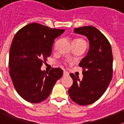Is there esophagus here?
<instances>
[{"label":"esophagus","instance_id":"esophagus-1","mask_svg":"<svg viewBox=\"0 0 124 124\" xmlns=\"http://www.w3.org/2000/svg\"><path fill=\"white\" fill-rule=\"evenodd\" d=\"M69 75V73H68L66 71H64V73H63V76H68Z\"/></svg>","mask_w":124,"mask_h":124}]
</instances>
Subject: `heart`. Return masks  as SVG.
<instances>
[{"label": "heart", "mask_w": 124, "mask_h": 124, "mask_svg": "<svg viewBox=\"0 0 124 124\" xmlns=\"http://www.w3.org/2000/svg\"><path fill=\"white\" fill-rule=\"evenodd\" d=\"M78 40H81V39H78Z\"/></svg>", "instance_id": "b5f03b06"}]
</instances>
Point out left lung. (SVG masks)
I'll return each mask as SVG.
<instances>
[{"label": "left lung", "mask_w": 124, "mask_h": 124, "mask_svg": "<svg viewBox=\"0 0 124 124\" xmlns=\"http://www.w3.org/2000/svg\"><path fill=\"white\" fill-rule=\"evenodd\" d=\"M74 32L85 36L89 49L79 64L83 68V78L74 74L70 76L73 83L68 90L71 100L81 106L91 104L102 96L113 77V53L107 38L91 26L75 28Z\"/></svg>", "instance_id": "obj_1"}]
</instances>
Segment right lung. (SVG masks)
I'll use <instances>...</instances> for the list:
<instances>
[{
  "label": "right lung",
  "mask_w": 124,
  "mask_h": 124,
  "mask_svg": "<svg viewBox=\"0 0 124 124\" xmlns=\"http://www.w3.org/2000/svg\"><path fill=\"white\" fill-rule=\"evenodd\" d=\"M64 31L31 23L15 34L9 49V75L16 92L26 101L36 104L46 100L62 77V69L46 72L41 67L51 55L54 39Z\"/></svg>",
  "instance_id": "1"
}]
</instances>
